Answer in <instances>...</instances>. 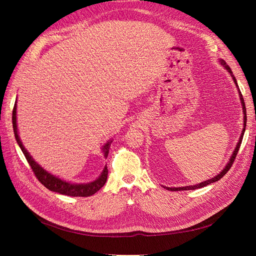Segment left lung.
I'll list each match as a JSON object with an SVG mask.
<instances>
[{
  "mask_svg": "<svg viewBox=\"0 0 256 256\" xmlns=\"http://www.w3.org/2000/svg\"><path fill=\"white\" fill-rule=\"evenodd\" d=\"M220 62H221V64H222L224 67H226V70H228V72H230V76H233V80H234L235 84L237 85V81H236V79H235V76H233V72L230 70V66H228V65H226V60H221ZM237 86H238V85H237ZM239 95H240V100H242V109H244V126L242 134V136H240V138H239V141H238V143H237L236 148H235V150H234L233 154H232V157H230V162H228V164H226V166L223 168V171H222L220 174H218L216 176L212 177V180H208L202 182H200V184H194V186H187V187H178V188H168V187H166L168 190H170V191H180V190H196V189L203 188V187H205V186H207V184H212V182H218L219 180H221V178L228 172V170L230 168L232 164H233V162H234V161H235V159H236V156H237V152H238V150H239L240 144H242V138H244V134L246 126V106H244V98H242V92H239Z\"/></svg>",
  "mask_w": 256,
  "mask_h": 256,
  "instance_id": "1",
  "label": "left lung"
}]
</instances>
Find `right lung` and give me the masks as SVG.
Here are the masks:
<instances>
[{"label": "right lung", "mask_w": 256, "mask_h": 256, "mask_svg": "<svg viewBox=\"0 0 256 256\" xmlns=\"http://www.w3.org/2000/svg\"><path fill=\"white\" fill-rule=\"evenodd\" d=\"M16 110H17V104H14V110H12V127H14V138H16V141L19 144L20 148L24 154L28 164L32 168L33 172L36 176V178L40 180L46 188L53 191V192H58L60 194H65V196H90L95 194V193L100 189L102 188L108 178V168L106 166L104 172L102 173L97 180L92 182L90 184H70L60 180L58 177H56L48 173L47 171L38 164L33 160V158L30 156V154L26 152L24 148V146L22 145L19 136H18V131H17V118H16ZM110 143L108 142L104 146V157H108V154H109V147Z\"/></svg>", "instance_id": "add662e5"}]
</instances>
